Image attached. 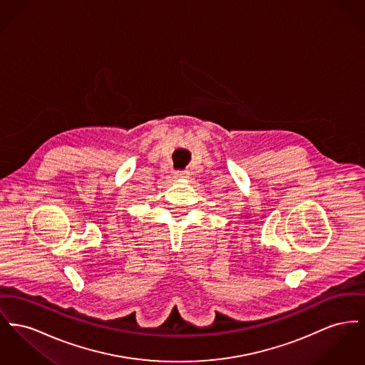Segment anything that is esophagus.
Returning a JSON list of instances; mask_svg holds the SVG:
<instances>
[{"instance_id":"esophagus-1","label":"esophagus","mask_w":365,"mask_h":365,"mask_svg":"<svg viewBox=\"0 0 365 365\" xmlns=\"http://www.w3.org/2000/svg\"><path fill=\"white\" fill-rule=\"evenodd\" d=\"M175 178L179 180H187L189 179V172H175Z\"/></svg>"}]
</instances>
